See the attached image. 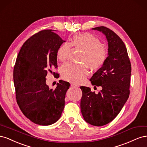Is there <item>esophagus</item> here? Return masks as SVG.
I'll use <instances>...</instances> for the list:
<instances>
[{
    "mask_svg": "<svg viewBox=\"0 0 147 147\" xmlns=\"http://www.w3.org/2000/svg\"><path fill=\"white\" fill-rule=\"evenodd\" d=\"M70 85H71V86H72V87H78L79 86L78 84L73 83H70Z\"/></svg>",
    "mask_w": 147,
    "mask_h": 147,
    "instance_id": "obj_1",
    "label": "esophagus"
}]
</instances>
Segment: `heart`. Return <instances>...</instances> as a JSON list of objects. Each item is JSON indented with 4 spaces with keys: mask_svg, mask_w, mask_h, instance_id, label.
<instances>
[{
    "mask_svg": "<svg viewBox=\"0 0 147 147\" xmlns=\"http://www.w3.org/2000/svg\"><path fill=\"white\" fill-rule=\"evenodd\" d=\"M84 51L81 62L84 64L68 63L61 67V77L66 81L73 83L82 82L88 74V66L92 70L100 69L107 59V50L102 46L100 40L90 33L75 35L70 42H65L57 50V59L61 63L67 61L71 55L72 47ZM86 65H85V64Z\"/></svg>",
    "mask_w": 147,
    "mask_h": 147,
    "instance_id": "1",
    "label": "heart"
}]
</instances>
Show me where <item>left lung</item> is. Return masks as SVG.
Wrapping results in <instances>:
<instances>
[{
  "mask_svg": "<svg viewBox=\"0 0 147 147\" xmlns=\"http://www.w3.org/2000/svg\"><path fill=\"white\" fill-rule=\"evenodd\" d=\"M92 29L102 31L107 39L109 56L104 65L91 78L92 85L101 86L98 94L81 86V111L91 125L102 126L113 120L129 96L131 64L126 47L118 35L105 26Z\"/></svg>",
  "mask_w": 147,
  "mask_h": 147,
  "instance_id": "obj_1",
  "label": "left lung"
}]
</instances>
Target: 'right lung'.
Returning a JSON list of instances; mask_svg holds the SVG:
<instances>
[{
	"mask_svg": "<svg viewBox=\"0 0 147 147\" xmlns=\"http://www.w3.org/2000/svg\"><path fill=\"white\" fill-rule=\"evenodd\" d=\"M65 42L51 29L39 31L22 46L13 69L17 104L21 112L33 123L42 126L56 122L65 105L70 84L59 80L55 89L46 84L48 72L57 69V50Z\"/></svg>",
	"mask_w": 147,
	"mask_h": 147,
	"instance_id": "right-lung-1",
	"label": "right lung"
}]
</instances>
